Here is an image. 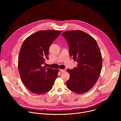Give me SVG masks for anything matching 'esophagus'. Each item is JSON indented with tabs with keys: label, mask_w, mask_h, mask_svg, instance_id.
Listing matches in <instances>:
<instances>
[{
	"label": "esophagus",
	"mask_w": 121,
	"mask_h": 121,
	"mask_svg": "<svg viewBox=\"0 0 121 121\" xmlns=\"http://www.w3.org/2000/svg\"><path fill=\"white\" fill-rule=\"evenodd\" d=\"M60 71L61 72H64L65 71V69H60Z\"/></svg>",
	"instance_id": "esophagus-1"
}]
</instances>
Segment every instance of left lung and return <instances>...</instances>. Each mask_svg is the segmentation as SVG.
<instances>
[{"label": "left lung", "instance_id": "8db88e82", "mask_svg": "<svg viewBox=\"0 0 121 121\" xmlns=\"http://www.w3.org/2000/svg\"><path fill=\"white\" fill-rule=\"evenodd\" d=\"M62 35L68 43L70 56L78 63L77 67L67 70L70 75L67 87L78 94L86 92L95 84L101 69L99 47L92 36L81 30L66 31Z\"/></svg>", "mask_w": 121, "mask_h": 121}]
</instances>
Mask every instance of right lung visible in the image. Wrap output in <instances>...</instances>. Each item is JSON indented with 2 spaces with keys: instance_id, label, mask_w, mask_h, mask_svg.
<instances>
[{
  "instance_id": "1",
  "label": "right lung",
  "mask_w": 121,
  "mask_h": 121,
  "mask_svg": "<svg viewBox=\"0 0 121 121\" xmlns=\"http://www.w3.org/2000/svg\"><path fill=\"white\" fill-rule=\"evenodd\" d=\"M62 31L44 30L37 31L23 42L19 53L18 69L22 81L33 93L41 95L52 88L57 77L58 69L45 67L49 47Z\"/></svg>"
}]
</instances>
